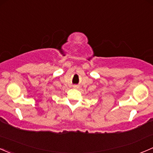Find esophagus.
I'll return each mask as SVG.
<instances>
[{"label":"esophagus","instance_id":"1","mask_svg":"<svg viewBox=\"0 0 153 153\" xmlns=\"http://www.w3.org/2000/svg\"><path fill=\"white\" fill-rule=\"evenodd\" d=\"M73 87H74V88H75V87H77V86H74Z\"/></svg>","mask_w":153,"mask_h":153}]
</instances>
